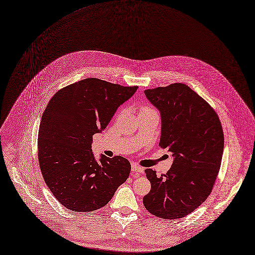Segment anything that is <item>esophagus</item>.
<instances>
[{
    "label": "esophagus",
    "mask_w": 255,
    "mask_h": 255,
    "mask_svg": "<svg viewBox=\"0 0 255 255\" xmlns=\"http://www.w3.org/2000/svg\"><path fill=\"white\" fill-rule=\"evenodd\" d=\"M131 171L138 174V173H142V172H143V168L140 167V166H137V165H134V164H133V165L131 166Z\"/></svg>",
    "instance_id": "obj_1"
}]
</instances>
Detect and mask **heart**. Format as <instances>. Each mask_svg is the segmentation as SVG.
Wrapping results in <instances>:
<instances>
[{"mask_svg": "<svg viewBox=\"0 0 255 255\" xmlns=\"http://www.w3.org/2000/svg\"><path fill=\"white\" fill-rule=\"evenodd\" d=\"M141 111H144V112H145V111H154V110H153V109H151V108H147V107H144V108H142V109L140 110V112H141Z\"/></svg>", "mask_w": 255, "mask_h": 255, "instance_id": "1", "label": "heart"}]
</instances>
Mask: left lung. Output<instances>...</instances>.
<instances>
[{"label": "left lung", "mask_w": 255, "mask_h": 255, "mask_svg": "<svg viewBox=\"0 0 255 255\" xmlns=\"http://www.w3.org/2000/svg\"><path fill=\"white\" fill-rule=\"evenodd\" d=\"M144 94L160 112L159 145L168 149L174 160L161 177L145 169L151 189L142 202L158 218L181 219L212 192L224 152L221 121L215 110L185 84L147 89Z\"/></svg>", "instance_id": "8db88e82"}]
</instances>
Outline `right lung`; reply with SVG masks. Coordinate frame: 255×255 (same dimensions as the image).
Returning a JSON list of instances; mask_svg holds the SVG:
<instances>
[{"mask_svg":"<svg viewBox=\"0 0 255 255\" xmlns=\"http://www.w3.org/2000/svg\"><path fill=\"white\" fill-rule=\"evenodd\" d=\"M137 88L87 78L60 89L48 102L38 130V163L49 190L68 210L101 209L128 178L127 158L101 155L97 161L91 143Z\"/></svg>","mask_w":255,"mask_h":255,"instance_id":"add662e5","label":"right lung"}]
</instances>
